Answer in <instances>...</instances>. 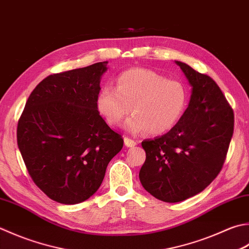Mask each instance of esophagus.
<instances>
[{
	"instance_id": "esophagus-1",
	"label": "esophagus",
	"mask_w": 249,
	"mask_h": 249,
	"mask_svg": "<svg viewBox=\"0 0 249 249\" xmlns=\"http://www.w3.org/2000/svg\"><path fill=\"white\" fill-rule=\"evenodd\" d=\"M124 143H125L126 147H128V148L135 147V145L137 144V142H136L135 140H133V139L129 138V137H124Z\"/></svg>"
}]
</instances>
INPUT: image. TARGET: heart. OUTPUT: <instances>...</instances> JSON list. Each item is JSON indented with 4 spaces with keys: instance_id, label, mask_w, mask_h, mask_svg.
<instances>
[{
    "instance_id": "b5f03b06",
    "label": "heart",
    "mask_w": 249,
    "mask_h": 249,
    "mask_svg": "<svg viewBox=\"0 0 249 249\" xmlns=\"http://www.w3.org/2000/svg\"><path fill=\"white\" fill-rule=\"evenodd\" d=\"M97 109L110 126L125 123L133 134L147 131L160 135L173 128L188 105V90L181 82L150 69L134 68L122 72L116 79V89L104 86L96 100Z\"/></svg>"
}]
</instances>
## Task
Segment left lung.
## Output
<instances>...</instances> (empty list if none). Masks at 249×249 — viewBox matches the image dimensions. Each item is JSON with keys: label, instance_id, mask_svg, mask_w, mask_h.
Wrapping results in <instances>:
<instances>
[{"label": "left lung", "instance_id": "8db88e82", "mask_svg": "<svg viewBox=\"0 0 249 249\" xmlns=\"http://www.w3.org/2000/svg\"><path fill=\"white\" fill-rule=\"evenodd\" d=\"M192 86L191 99L178 123L141 145L145 162L142 187L160 201L177 203L212 183L225 163L234 129V113L211 76L176 61Z\"/></svg>", "mask_w": 249, "mask_h": 249}]
</instances>
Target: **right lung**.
Masks as SVG:
<instances>
[{"label": "right lung", "mask_w": 249, "mask_h": 249, "mask_svg": "<svg viewBox=\"0 0 249 249\" xmlns=\"http://www.w3.org/2000/svg\"><path fill=\"white\" fill-rule=\"evenodd\" d=\"M107 65L48 75L29 96L19 118L17 143L28 173L58 203L89 198L123 148L122 136L109 127L96 105Z\"/></svg>", "instance_id": "1"}]
</instances>
